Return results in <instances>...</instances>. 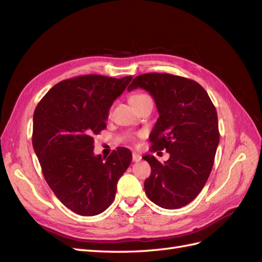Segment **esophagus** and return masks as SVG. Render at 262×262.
I'll return each mask as SVG.
<instances>
[{"instance_id":"esophagus-1","label":"esophagus","mask_w":262,"mask_h":262,"mask_svg":"<svg viewBox=\"0 0 262 262\" xmlns=\"http://www.w3.org/2000/svg\"><path fill=\"white\" fill-rule=\"evenodd\" d=\"M141 158H142L141 155H139V154H137V153H133V154H132V162H134V163L140 162Z\"/></svg>"}]
</instances>
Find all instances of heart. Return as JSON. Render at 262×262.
I'll return each instance as SVG.
<instances>
[{
  "mask_svg": "<svg viewBox=\"0 0 262 262\" xmlns=\"http://www.w3.org/2000/svg\"><path fill=\"white\" fill-rule=\"evenodd\" d=\"M146 96H147V95H145V94H139V93H137V94H133V95H131L130 98H129V100H130V102H131V105H133V104H136L137 101L141 100L142 98H144V97H146ZM112 110H113V106L109 108V110H108V115L112 114Z\"/></svg>",
  "mask_w": 262,
  "mask_h": 262,
  "instance_id": "b5f03b06",
  "label": "heart"
}]
</instances>
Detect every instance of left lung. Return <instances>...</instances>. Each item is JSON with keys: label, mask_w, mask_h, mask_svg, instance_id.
<instances>
[{"label": "left lung", "mask_w": 262, "mask_h": 262, "mask_svg": "<svg viewBox=\"0 0 262 262\" xmlns=\"http://www.w3.org/2000/svg\"><path fill=\"white\" fill-rule=\"evenodd\" d=\"M147 91L160 118L149 134L150 152L166 150L162 164L143 156L150 166L144 182L148 199L164 209H179L200 193L207 182L220 141L216 109L203 87L190 78L168 73H146L129 85Z\"/></svg>", "instance_id": "obj_1"}]
</instances>
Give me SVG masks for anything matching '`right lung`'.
I'll return each mask as SVG.
<instances>
[{
    "label": "right lung",
    "instance_id": "1",
    "mask_svg": "<svg viewBox=\"0 0 262 262\" xmlns=\"http://www.w3.org/2000/svg\"><path fill=\"white\" fill-rule=\"evenodd\" d=\"M132 80L89 74L55 84L34 113L33 146L43 177L68 209L83 216L104 212L129 167L125 147L94 155V136L106 129L108 110Z\"/></svg>",
    "mask_w": 262,
    "mask_h": 262
}]
</instances>
